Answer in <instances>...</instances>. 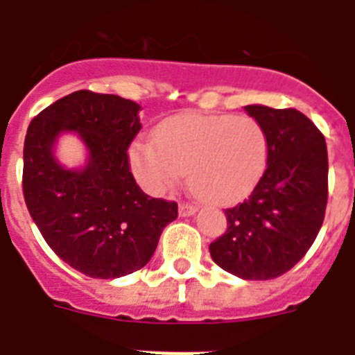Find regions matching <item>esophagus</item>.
Returning a JSON list of instances; mask_svg holds the SVG:
<instances>
[{"label":"esophagus","instance_id":"34e87169","mask_svg":"<svg viewBox=\"0 0 355 355\" xmlns=\"http://www.w3.org/2000/svg\"><path fill=\"white\" fill-rule=\"evenodd\" d=\"M196 211H197V208L193 205H190V202H181L180 205V215L181 216H190V215H193Z\"/></svg>","mask_w":355,"mask_h":355}]
</instances>
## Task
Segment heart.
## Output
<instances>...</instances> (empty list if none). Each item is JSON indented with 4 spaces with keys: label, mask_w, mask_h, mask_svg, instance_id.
<instances>
[{
    "label": "heart",
    "mask_w": 355,
    "mask_h": 355,
    "mask_svg": "<svg viewBox=\"0 0 355 355\" xmlns=\"http://www.w3.org/2000/svg\"><path fill=\"white\" fill-rule=\"evenodd\" d=\"M131 168L147 192L162 196L188 172L208 202L229 205L250 193L268 159V139L256 119L229 114H181L163 121L155 140H137Z\"/></svg>",
    "instance_id": "heart-1"
}]
</instances>
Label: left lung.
<instances>
[{"instance_id":"obj_1","label":"left lung","mask_w":355,"mask_h":355,"mask_svg":"<svg viewBox=\"0 0 355 355\" xmlns=\"http://www.w3.org/2000/svg\"><path fill=\"white\" fill-rule=\"evenodd\" d=\"M268 139L266 168L243 202L224 209L227 229L209 243L213 261L247 281L291 270L324 224L329 196L322 131L295 108L245 106Z\"/></svg>"}]
</instances>
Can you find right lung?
<instances>
[{"mask_svg": "<svg viewBox=\"0 0 355 355\" xmlns=\"http://www.w3.org/2000/svg\"><path fill=\"white\" fill-rule=\"evenodd\" d=\"M140 106L114 94L78 90L30 122L23 150L28 211L53 252L94 279L133 274L149 263L159 234L178 218L174 200L150 199L130 168ZM62 130H76L89 149L81 171L52 156Z\"/></svg>", "mask_w": 355, "mask_h": 355, "instance_id": "right-lung-1", "label": "right lung"}]
</instances>
